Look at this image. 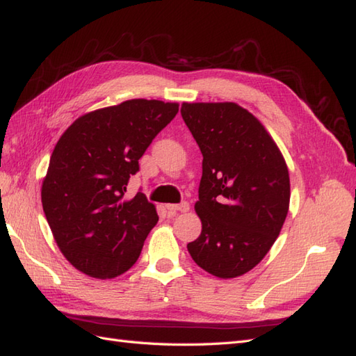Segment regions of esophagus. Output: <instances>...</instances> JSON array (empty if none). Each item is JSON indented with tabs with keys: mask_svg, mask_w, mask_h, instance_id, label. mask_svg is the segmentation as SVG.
<instances>
[{
	"mask_svg": "<svg viewBox=\"0 0 356 356\" xmlns=\"http://www.w3.org/2000/svg\"><path fill=\"white\" fill-rule=\"evenodd\" d=\"M165 208L168 209V212L176 213V212H186L189 211V203L188 202H181L179 204H167Z\"/></svg>",
	"mask_w": 356,
	"mask_h": 356,
	"instance_id": "34e87169",
	"label": "esophagus"
}]
</instances>
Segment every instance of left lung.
<instances>
[{
    "label": "left lung",
    "instance_id": "obj_1",
    "mask_svg": "<svg viewBox=\"0 0 356 356\" xmlns=\"http://www.w3.org/2000/svg\"><path fill=\"white\" fill-rule=\"evenodd\" d=\"M180 113L203 154L195 203L202 234L188 252L213 276H241L262 261L284 226L285 159L262 124L235 103H184Z\"/></svg>",
    "mask_w": 356,
    "mask_h": 356
}]
</instances>
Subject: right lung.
I'll return each instance as SVG.
<instances>
[{
	"mask_svg": "<svg viewBox=\"0 0 356 356\" xmlns=\"http://www.w3.org/2000/svg\"><path fill=\"white\" fill-rule=\"evenodd\" d=\"M177 103L127 100L89 112L57 140L42 184V206L60 252L97 279L122 275L138 261L159 217L143 193L126 200L130 176Z\"/></svg>",
	"mask_w": 356,
	"mask_h": 356,
	"instance_id": "add662e5",
	"label": "right lung"
}]
</instances>
